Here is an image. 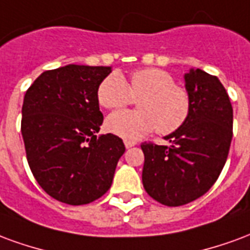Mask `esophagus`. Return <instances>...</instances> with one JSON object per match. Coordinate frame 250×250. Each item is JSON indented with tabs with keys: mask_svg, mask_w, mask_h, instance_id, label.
<instances>
[{
	"mask_svg": "<svg viewBox=\"0 0 250 250\" xmlns=\"http://www.w3.org/2000/svg\"><path fill=\"white\" fill-rule=\"evenodd\" d=\"M124 144H125V147H126V149H129V147H132L136 145V143H134V141H130V140H125Z\"/></svg>",
	"mask_w": 250,
	"mask_h": 250,
	"instance_id": "obj_1",
	"label": "esophagus"
}]
</instances>
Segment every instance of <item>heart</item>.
Returning <instances> with one entry per match:
<instances>
[{
    "label": "heart",
    "mask_w": 250,
    "mask_h": 250,
    "mask_svg": "<svg viewBox=\"0 0 250 250\" xmlns=\"http://www.w3.org/2000/svg\"><path fill=\"white\" fill-rule=\"evenodd\" d=\"M133 98H138L140 110L112 113L106 120L107 130L126 140H138L154 129L164 136L177 132L192 109L187 89L176 85L172 74L158 67L134 70L129 86L118 72L110 73L98 85L97 100L105 109H120Z\"/></svg>",
    "instance_id": "obj_1"
}]
</instances>
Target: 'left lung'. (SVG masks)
<instances>
[{
    "instance_id": "left-lung-1",
    "label": "left lung",
    "mask_w": 250,
    "mask_h": 250,
    "mask_svg": "<svg viewBox=\"0 0 250 250\" xmlns=\"http://www.w3.org/2000/svg\"><path fill=\"white\" fill-rule=\"evenodd\" d=\"M192 109L177 132L165 136L170 145L141 144L146 193L167 207H181L201 197L217 181L233 137V109L216 76L201 69L185 73Z\"/></svg>"
}]
</instances>
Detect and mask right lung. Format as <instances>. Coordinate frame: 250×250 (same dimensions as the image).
Segmentation results:
<instances>
[{"mask_svg":"<svg viewBox=\"0 0 250 250\" xmlns=\"http://www.w3.org/2000/svg\"><path fill=\"white\" fill-rule=\"evenodd\" d=\"M110 72L74 63L46 70L23 97L21 133L30 170L49 196L69 205L104 196L125 152L117 136H96L104 121L97 89Z\"/></svg>","mask_w":250,"mask_h":250,"instance_id":"right-lung-1","label":"right lung"}]
</instances>
